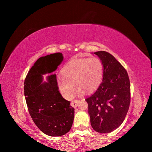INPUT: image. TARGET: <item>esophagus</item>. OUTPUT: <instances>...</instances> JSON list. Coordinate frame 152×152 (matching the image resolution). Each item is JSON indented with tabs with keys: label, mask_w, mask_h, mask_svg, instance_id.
I'll return each mask as SVG.
<instances>
[{
	"label": "esophagus",
	"mask_w": 152,
	"mask_h": 152,
	"mask_svg": "<svg viewBox=\"0 0 152 152\" xmlns=\"http://www.w3.org/2000/svg\"><path fill=\"white\" fill-rule=\"evenodd\" d=\"M79 101H80V100H78V99L73 100V101L71 102V106H72L74 108H76L77 106H78V104Z\"/></svg>",
	"instance_id": "obj_1"
}]
</instances>
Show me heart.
Here are the masks:
<instances>
[{"instance_id":"1","label":"heart","mask_w":152,"mask_h":152,"mask_svg":"<svg viewBox=\"0 0 152 152\" xmlns=\"http://www.w3.org/2000/svg\"><path fill=\"white\" fill-rule=\"evenodd\" d=\"M104 66L101 59L97 57L74 59L64 66L62 76L57 79L59 91L64 98L70 99L75 89L74 83L79 87L78 93L91 92L101 83Z\"/></svg>"}]
</instances>
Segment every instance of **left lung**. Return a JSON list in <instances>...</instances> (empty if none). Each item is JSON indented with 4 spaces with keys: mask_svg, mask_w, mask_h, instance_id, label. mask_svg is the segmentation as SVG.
Here are the masks:
<instances>
[{
    "mask_svg": "<svg viewBox=\"0 0 152 152\" xmlns=\"http://www.w3.org/2000/svg\"><path fill=\"white\" fill-rule=\"evenodd\" d=\"M104 66L102 82L86 101L91 125L98 133H107L124 121L131 102L130 80L127 70L115 58L104 51L94 53Z\"/></svg>",
    "mask_w": 152,
    "mask_h": 152,
    "instance_id": "1",
    "label": "left lung"
}]
</instances>
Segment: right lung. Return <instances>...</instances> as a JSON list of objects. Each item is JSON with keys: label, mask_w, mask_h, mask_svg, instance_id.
<instances>
[{"label": "right lung", "mask_w": 152, "mask_h": 152, "mask_svg": "<svg viewBox=\"0 0 152 152\" xmlns=\"http://www.w3.org/2000/svg\"><path fill=\"white\" fill-rule=\"evenodd\" d=\"M62 53L41 57L27 73L24 93L28 112L34 123L44 133L51 137L65 134L72 127L74 108L59 91L56 74L42 83V74L51 73L62 62Z\"/></svg>", "instance_id": "add662e5"}]
</instances>
